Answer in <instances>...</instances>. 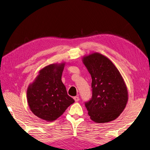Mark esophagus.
Here are the masks:
<instances>
[{"label": "esophagus", "instance_id": "obj_1", "mask_svg": "<svg viewBox=\"0 0 150 150\" xmlns=\"http://www.w3.org/2000/svg\"><path fill=\"white\" fill-rule=\"evenodd\" d=\"M74 100L75 101V102H78V101L80 100L79 97H78V96H75V97L74 98Z\"/></svg>", "mask_w": 150, "mask_h": 150}]
</instances>
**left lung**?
<instances>
[{
  "mask_svg": "<svg viewBox=\"0 0 150 150\" xmlns=\"http://www.w3.org/2000/svg\"><path fill=\"white\" fill-rule=\"evenodd\" d=\"M82 62L92 79V98L85 103L90 119L99 124L114 120L128 102V91L123 77L111 60L100 53L86 55Z\"/></svg>",
  "mask_w": 150,
  "mask_h": 150,
  "instance_id": "obj_1",
  "label": "left lung"
}]
</instances>
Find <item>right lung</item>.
Returning <instances> with one entry per match:
<instances>
[{"label": "right lung", "mask_w": 150, "mask_h": 150, "mask_svg": "<svg viewBox=\"0 0 150 150\" xmlns=\"http://www.w3.org/2000/svg\"><path fill=\"white\" fill-rule=\"evenodd\" d=\"M65 63L52 64L39 71L27 88V102L31 111L48 122L56 120L73 104L61 80Z\"/></svg>", "instance_id": "1"}]
</instances>
